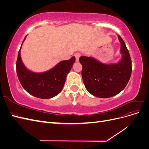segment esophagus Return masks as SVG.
<instances>
[{
  "label": "esophagus",
  "mask_w": 149,
  "mask_h": 149,
  "mask_svg": "<svg viewBox=\"0 0 149 149\" xmlns=\"http://www.w3.org/2000/svg\"><path fill=\"white\" fill-rule=\"evenodd\" d=\"M74 56L76 58V61H78L79 60V58L81 56V54L79 53H76L74 54Z\"/></svg>",
  "instance_id": "esophagus-1"
}]
</instances>
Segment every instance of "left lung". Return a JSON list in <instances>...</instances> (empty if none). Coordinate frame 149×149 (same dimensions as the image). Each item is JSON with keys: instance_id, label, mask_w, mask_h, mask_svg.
I'll return each instance as SVG.
<instances>
[{"instance_id": "obj_1", "label": "left lung", "mask_w": 149, "mask_h": 149, "mask_svg": "<svg viewBox=\"0 0 149 149\" xmlns=\"http://www.w3.org/2000/svg\"><path fill=\"white\" fill-rule=\"evenodd\" d=\"M122 60L117 64H103L91 57L81 56L82 78L88 91L101 98L119 94L127 84L132 73V61L125 44L119 35Z\"/></svg>"}]
</instances>
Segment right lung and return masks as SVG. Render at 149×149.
<instances>
[{"mask_svg":"<svg viewBox=\"0 0 149 149\" xmlns=\"http://www.w3.org/2000/svg\"><path fill=\"white\" fill-rule=\"evenodd\" d=\"M21 47L18 53L16 69L18 78L22 87L26 92L38 98L49 99L56 96L62 91L66 76L75 62V57L60 61L48 71L37 73L26 69L22 63Z\"/></svg>","mask_w":149,"mask_h":149,"instance_id":"add662e5","label":"right lung"}]
</instances>
